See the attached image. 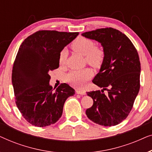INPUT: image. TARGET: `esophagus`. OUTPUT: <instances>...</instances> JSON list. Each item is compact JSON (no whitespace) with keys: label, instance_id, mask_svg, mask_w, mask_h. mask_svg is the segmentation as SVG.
<instances>
[{"label":"esophagus","instance_id":"34e87169","mask_svg":"<svg viewBox=\"0 0 152 152\" xmlns=\"http://www.w3.org/2000/svg\"><path fill=\"white\" fill-rule=\"evenodd\" d=\"M76 93H77V94H80V95H82L86 94V92H85L84 91H82V90H77Z\"/></svg>","mask_w":152,"mask_h":152}]
</instances>
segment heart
Masks as SVG:
<instances>
[{"instance_id":"heart-1","label":"heart","mask_w":152,"mask_h":152,"mask_svg":"<svg viewBox=\"0 0 152 152\" xmlns=\"http://www.w3.org/2000/svg\"><path fill=\"white\" fill-rule=\"evenodd\" d=\"M71 48L76 53L85 55L87 62L94 67L100 66L104 58V52L103 50L101 48L95 46L94 42L89 39L79 37L72 43ZM66 59V51L62 50L59 57L60 65L62 66L65 64ZM93 75V70L89 68H86L82 70H72L67 75L66 78L68 82L72 85L78 88H82L89 80H91Z\"/></svg>"}]
</instances>
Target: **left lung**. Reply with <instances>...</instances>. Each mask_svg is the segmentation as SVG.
I'll return each instance as SVG.
<instances>
[{
    "label": "left lung",
    "instance_id": "1",
    "mask_svg": "<svg viewBox=\"0 0 152 152\" xmlns=\"http://www.w3.org/2000/svg\"><path fill=\"white\" fill-rule=\"evenodd\" d=\"M82 34L101 43L104 52L100 70L92 81L103 90L87 93L93 104L86 114L99 125H117L129 114L140 90L138 52L130 39L116 29L100 28ZM105 90L107 95L103 93Z\"/></svg>",
    "mask_w": 152,
    "mask_h": 152
}]
</instances>
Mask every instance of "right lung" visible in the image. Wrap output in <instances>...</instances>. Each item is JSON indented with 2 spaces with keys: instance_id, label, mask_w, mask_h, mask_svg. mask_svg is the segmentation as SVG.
<instances>
[{
  "instance_id": "add662e5",
  "label": "right lung",
  "mask_w": 152,
  "mask_h": 152,
  "mask_svg": "<svg viewBox=\"0 0 152 152\" xmlns=\"http://www.w3.org/2000/svg\"><path fill=\"white\" fill-rule=\"evenodd\" d=\"M78 34L39 30L20 45L12 68V85L16 104L32 125L43 127L55 124L61 118L66 99L75 94L66 83L54 91L49 84V72L59 68L60 53Z\"/></svg>"
}]
</instances>
